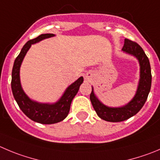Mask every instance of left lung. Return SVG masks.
Masks as SVG:
<instances>
[{"instance_id":"left-lung-1","label":"left lung","mask_w":160,"mask_h":160,"mask_svg":"<svg viewBox=\"0 0 160 160\" xmlns=\"http://www.w3.org/2000/svg\"><path fill=\"white\" fill-rule=\"evenodd\" d=\"M124 52L135 56L140 64V79L138 89L133 98L128 104L122 107L111 108L104 105L97 99L92 87L90 100L97 115L108 122H117L130 118L136 115L144 106L151 89L152 73L149 60L144 50L135 42L125 39L124 45L122 48Z\"/></svg>"}]
</instances>
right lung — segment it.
Here are the masks:
<instances>
[{
	"label": "right lung",
	"instance_id": "obj_1",
	"mask_svg": "<svg viewBox=\"0 0 160 160\" xmlns=\"http://www.w3.org/2000/svg\"><path fill=\"white\" fill-rule=\"evenodd\" d=\"M53 36H55L53 33H43L36 38L28 41L15 60L12 72V90L19 108L29 118L42 124H53L63 121L68 116L71 101L78 92L79 87L83 82V77H80L67 88L61 98L54 104L38 103L29 98L28 96L24 92L21 86L19 77V70L24 56L31 45Z\"/></svg>",
	"mask_w": 160,
	"mask_h": 160
}]
</instances>
